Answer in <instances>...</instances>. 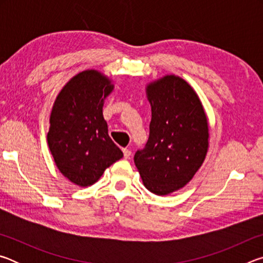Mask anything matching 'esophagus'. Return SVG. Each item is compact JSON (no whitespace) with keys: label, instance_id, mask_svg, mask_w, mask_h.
<instances>
[{"label":"esophagus","instance_id":"1","mask_svg":"<svg viewBox=\"0 0 263 263\" xmlns=\"http://www.w3.org/2000/svg\"><path fill=\"white\" fill-rule=\"evenodd\" d=\"M123 153H124V158L125 159H130L131 157V151L128 148H124L123 149Z\"/></svg>","mask_w":263,"mask_h":263}]
</instances>
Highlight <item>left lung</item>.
Segmentation results:
<instances>
[{"instance_id": "left-lung-1", "label": "left lung", "mask_w": 263, "mask_h": 263, "mask_svg": "<svg viewBox=\"0 0 263 263\" xmlns=\"http://www.w3.org/2000/svg\"><path fill=\"white\" fill-rule=\"evenodd\" d=\"M152 108L149 138L135 163L151 193L166 196L191 181L209 149V122L194 88L168 74L146 86Z\"/></svg>"}]
</instances>
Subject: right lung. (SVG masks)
I'll return each mask as SVG.
<instances>
[{"mask_svg":"<svg viewBox=\"0 0 263 263\" xmlns=\"http://www.w3.org/2000/svg\"><path fill=\"white\" fill-rule=\"evenodd\" d=\"M112 80L86 69L58 94L50 116L48 148L58 169L79 186L94 184L123 152L108 135L103 104L112 92Z\"/></svg>","mask_w":263,"mask_h":263,"instance_id":"add662e5","label":"right lung"}]
</instances>
